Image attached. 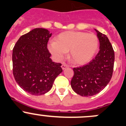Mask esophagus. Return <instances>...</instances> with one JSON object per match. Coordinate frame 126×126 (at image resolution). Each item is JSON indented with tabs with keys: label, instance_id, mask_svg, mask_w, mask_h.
<instances>
[{
	"label": "esophagus",
	"instance_id": "1",
	"mask_svg": "<svg viewBox=\"0 0 126 126\" xmlns=\"http://www.w3.org/2000/svg\"><path fill=\"white\" fill-rule=\"evenodd\" d=\"M68 67V66L67 65V64H66L65 63H63L62 65V68L63 69V70H64V69L67 68Z\"/></svg>",
	"mask_w": 126,
	"mask_h": 126
}]
</instances>
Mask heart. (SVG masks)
<instances>
[{
	"label": "heart",
	"instance_id": "obj_1",
	"mask_svg": "<svg viewBox=\"0 0 126 126\" xmlns=\"http://www.w3.org/2000/svg\"><path fill=\"white\" fill-rule=\"evenodd\" d=\"M98 45V38L94 34L68 31L58 35L48 48L57 60L63 59L69 51V59L72 63L84 64L93 58Z\"/></svg>",
	"mask_w": 126,
	"mask_h": 126
}]
</instances>
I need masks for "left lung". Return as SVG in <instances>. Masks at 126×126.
Segmentation results:
<instances>
[{"label": "left lung", "instance_id": "obj_1", "mask_svg": "<svg viewBox=\"0 0 126 126\" xmlns=\"http://www.w3.org/2000/svg\"><path fill=\"white\" fill-rule=\"evenodd\" d=\"M99 51L88 64L74 68L71 81L73 90L81 96H91L104 89L112 78L114 52L106 35L96 30Z\"/></svg>", "mask_w": 126, "mask_h": 126}]
</instances>
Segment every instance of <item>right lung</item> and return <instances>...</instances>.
I'll return each instance as SVG.
<instances>
[{
  "mask_svg": "<svg viewBox=\"0 0 126 126\" xmlns=\"http://www.w3.org/2000/svg\"><path fill=\"white\" fill-rule=\"evenodd\" d=\"M51 36L47 29H33L21 36L13 49L15 79L30 94L39 96L48 92L55 78L63 71L62 64L50 58L47 43Z\"/></svg>",
  "mask_w": 126,
  "mask_h": 126,
  "instance_id": "add662e5",
  "label": "right lung"
}]
</instances>
